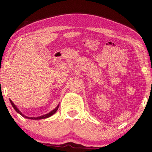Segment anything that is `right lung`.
Listing matches in <instances>:
<instances>
[{
  "instance_id": "obj_1",
  "label": "right lung",
  "mask_w": 152,
  "mask_h": 152,
  "mask_svg": "<svg viewBox=\"0 0 152 152\" xmlns=\"http://www.w3.org/2000/svg\"><path fill=\"white\" fill-rule=\"evenodd\" d=\"M10 104H11L12 106H13V109H14L15 110V111H16L17 113H18L19 114L21 115V116H23L24 118H28V119H33V120H39V119H43V118H46L50 117V116H51L52 115L54 114H55L56 112V111H57V110H58V107H59V105H58V106H57L56 107L55 109H54L53 110H52L51 111H50L49 113H48V114H46L42 115V116H36V117H31H31H30V116H26V115H24L23 114L22 112H20V110H19V109H18V107H17V106L15 105L14 103H13V102H12V101L10 100Z\"/></svg>"
}]
</instances>
